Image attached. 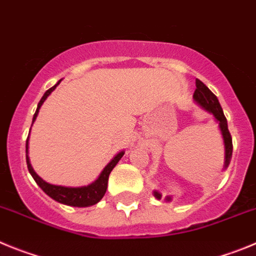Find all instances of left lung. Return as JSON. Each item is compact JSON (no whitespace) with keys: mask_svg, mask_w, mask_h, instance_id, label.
<instances>
[{"mask_svg":"<svg viewBox=\"0 0 256 256\" xmlns=\"http://www.w3.org/2000/svg\"><path fill=\"white\" fill-rule=\"evenodd\" d=\"M196 85V89L194 92V100L202 106L206 111L210 112L218 122H220V128L222 131L223 140H224V148H226V160H224V167H228L230 162H231L232 158V138L231 134L228 131V126H227V120H226L224 114H223V110L220 107V102H218V98L212 93L208 89L206 84L202 82H200L199 79H196L195 82ZM154 196L156 199H160L162 195L158 192V191H154ZM171 198H167V200H170Z\"/></svg>","mask_w":256,"mask_h":256,"instance_id":"8db88e82","label":"left lung"}]
</instances>
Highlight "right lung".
<instances>
[{
	"label": "right lung",
	"instance_id": "add662e5",
	"mask_svg": "<svg viewBox=\"0 0 256 256\" xmlns=\"http://www.w3.org/2000/svg\"><path fill=\"white\" fill-rule=\"evenodd\" d=\"M60 82H61V80H60ZM60 82H57L54 86L48 89V90L44 93V96H42V100H39L38 107H36V111L33 117V122H34V120L36 118V116H38L40 106L43 104L46 98L50 96V92L54 90V88L60 84ZM28 140L29 139H26V164H28V170H29L30 174L33 176L34 181L38 184L39 188H42L48 196H50L54 200H56V202H62V204H66V206H94V204H96V202H100V200L104 196L106 191H107V184H108V177H110V174H111V171L114 168V166L117 164V162H118L124 156V152L117 154L114 160L106 166V168L103 170L102 174H100V178L96 180V182L92 184V185L82 186V188H65V186L50 185V184L43 181V180L40 178L36 172H34V170L32 168L30 162H29V158H28Z\"/></svg>",
	"mask_w": 256,
	"mask_h": 256
}]
</instances>
